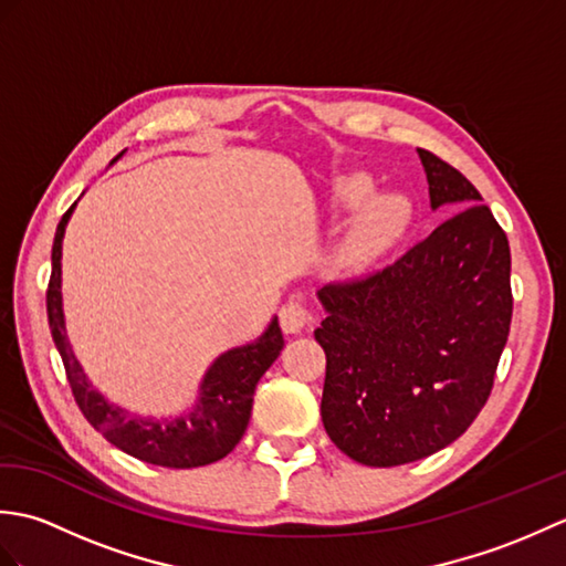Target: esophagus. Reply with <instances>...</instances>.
Masks as SVG:
<instances>
[{"mask_svg": "<svg viewBox=\"0 0 566 566\" xmlns=\"http://www.w3.org/2000/svg\"><path fill=\"white\" fill-rule=\"evenodd\" d=\"M311 323H314V314L302 304L296 302V298H292V302H286L282 308H280V326L284 333H302L304 328H308Z\"/></svg>", "mask_w": 566, "mask_h": 566, "instance_id": "obj_1", "label": "esophagus"}]
</instances>
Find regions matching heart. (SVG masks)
<instances>
[{
  "label": "heart",
  "instance_id": "heart-1",
  "mask_svg": "<svg viewBox=\"0 0 566 566\" xmlns=\"http://www.w3.org/2000/svg\"><path fill=\"white\" fill-rule=\"evenodd\" d=\"M371 191V179L367 175H350L340 179L338 189H335V199H338L343 207H355V203L365 201ZM408 207L403 199L394 195L377 197L369 201L357 216L350 231L345 233L340 243V262L347 268H363L371 258H377L389 243L394 233L399 231L406 221Z\"/></svg>",
  "mask_w": 566,
  "mask_h": 566
}]
</instances>
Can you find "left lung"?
I'll use <instances>...</instances> for the list:
<instances>
[{
	"label": "left lung",
	"mask_w": 566,
	"mask_h": 566,
	"mask_svg": "<svg viewBox=\"0 0 566 566\" xmlns=\"http://www.w3.org/2000/svg\"><path fill=\"white\" fill-rule=\"evenodd\" d=\"M430 207L460 209L389 268L326 284L321 416L328 438L367 467L448 448L482 411L509 340L511 248L482 195L418 148Z\"/></svg>",
	"instance_id": "obj_1"
}]
</instances>
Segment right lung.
<instances>
[{"label":"right lung","instance_id":"1","mask_svg":"<svg viewBox=\"0 0 566 566\" xmlns=\"http://www.w3.org/2000/svg\"><path fill=\"white\" fill-rule=\"evenodd\" d=\"M118 153L112 163L122 158ZM77 201L65 211L57 223L55 240H53V270L51 282H48L45 306H48V323H51V335L57 347L60 357L67 371V381L72 387V396L80 406L84 418L90 420L94 430L124 450L130 457L158 467L172 469H189L219 462L231 452L243 438L248 428L250 411H252V394L264 371L280 357L284 338L280 331L276 316L270 321L258 340L231 347L211 363L199 384V399L189 411L170 416V418H153V416H136L126 408L104 399V394L92 387V381L84 375L82 365L72 353L67 331H65V314H63V238L65 226L75 211Z\"/></svg>","mask_w":566,"mask_h":566}]
</instances>
